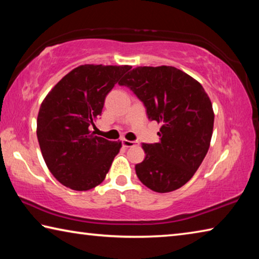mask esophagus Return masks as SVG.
Masks as SVG:
<instances>
[{"mask_svg": "<svg viewBox=\"0 0 259 259\" xmlns=\"http://www.w3.org/2000/svg\"><path fill=\"white\" fill-rule=\"evenodd\" d=\"M136 145V142H133V140H128V139H122V146L123 147H131Z\"/></svg>", "mask_w": 259, "mask_h": 259, "instance_id": "obj_1", "label": "esophagus"}]
</instances>
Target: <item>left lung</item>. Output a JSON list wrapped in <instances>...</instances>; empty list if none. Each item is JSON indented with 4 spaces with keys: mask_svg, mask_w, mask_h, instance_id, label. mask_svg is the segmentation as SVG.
<instances>
[{
    "mask_svg": "<svg viewBox=\"0 0 259 259\" xmlns=\"http://www.w3.org/2000/svg\"><path fill=\"white\" fill-rule=\"evenodd\" d=\"M119 84L143 102L148 120L161 123L159 143L142 145L146 156L135 166L137 177L157 193L178 190L209 150L214 115L208 95L198 81L172 66L134 68Z\"/></svg>",
    "mask_w": 259,
    "mask_h": 259,
    "instance_id": "left-lung-1",
    "label": "left lung"
}]
</instances>
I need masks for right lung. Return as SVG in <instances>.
<instances>
[{"label": "right lung", "instance_id": "add662e5", "mask_svg": "<svg viewBox=\"0 0 259 259\" xmlns=\"http://www.w3.org/2000/svg\"><path fill=\"white\" fill-rule=\"evenodd\" d=\"M130 66L82 65L65 75L41 104L37 140L46 164L64 186L88 191L102 183L121 142L95 136L105 98Z\"/></svg>", "mask_w": 259, "mask_h": 259}]
</instances>
